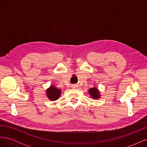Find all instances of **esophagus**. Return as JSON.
Instances as JSON below:
<instances>
[{
    "label": "esophagus",
    "instance_id": "esophagus-1",
    "mask_svg": "<svg viewBox=\"0 0 147 147\" xmlns=\"http://www.w3.org/2000/svg\"><path fill=\"white\" fill-rule=\"evenodd\" d=\"M77 87H78V86L76 85V84H72V88H77Z\"/></svg>",
    "mask_w": 147,
    "mask_h": 147
}]
</instances>
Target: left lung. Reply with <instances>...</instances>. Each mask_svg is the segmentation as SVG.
<instances>
[{
  "label": "left lung",
  "instance_id": "8db88e82",
  "mask_svg": "<svg viewBox=\"0 0 147 147\" xmlns=\"http://www.w3.org/2000/svg\"><path fill=\"white\" fill-rule=\"evenodd\" d=\"M89 93L91 95V96L94 99H99L100 97L99 91L96 88H92L89 90Z\"/></svg>",
  "mask_w": 147,
  "mask_h": 147
}]
</instances>
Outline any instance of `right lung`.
Wrapping results in <instances>:
<instances>
[{
	"label": "right lung",
	"mask_w": 147,
	"mask_h": 147,
	"mask_svg": "<svg viewBox=\"0 0 147 147\" xmlns=\"http://www.w3.org/2000/svg\"><path fill=\"white\" fill-rule=\"evenodd\" d=\"M61 94V91L56 88L54 86H51L47 90V95L49 99L51 100H56L59 99V97Z\"/></svg>",
	"instance_id": "right-lung-1"
}]
</instances>
